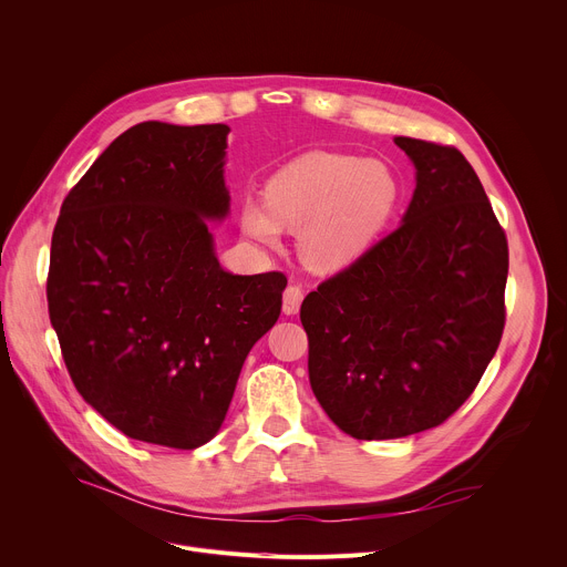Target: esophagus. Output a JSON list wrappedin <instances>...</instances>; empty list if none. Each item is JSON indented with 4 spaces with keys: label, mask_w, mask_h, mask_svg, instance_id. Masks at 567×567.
I'll return each mask as SVG.
<instances>
[{
    "label": "esophagus",
    "mask_w": 567,
    "mask_h": 567,
    "mask_svg": "<svg viewBox=\"0 0 567 567\" xmlns=\"http://www.w3.org/2000/svg\"><path fill=\"white\" fill-rule=\"evenodd\" d=\"M302 287L300 285H289L285 289V296H282V311L285 313H296L300 309V302H302Z\"/></svg>",
    "instance_id": "1"
}]
</instances>
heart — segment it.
Here are the masks:
<instances>
[{
  "mask_svg": "<svg viewBox=\"0 0 567 567\" xmlns=\"http://www.w3.org/2000/svg\"><path fill=\"white\" fill-rule=\"evenodd\" d=\"M396 202V177L381 161L311 152L267 182L265 202H245L241 228L262 245H276L282 226L298 228L305 265L337 271L368 251Z\"/></svg>",
  "mask_w": 567,
  "mask_h": 567,
  "instance_id": "heart-1",
  "label": "heart"
}]
</instances>
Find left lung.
Masks as SVG:
<instances>
[{"mask_svg": "<svg viewBox=\"0 0 567 567\" xmlns=\"http://www.w3.org/2000/svg\"><path fill=\"white\" fill-rule=\"evenodd\" d=\"M417 168L401 226L307 293L309 383L357 440L444 424L480 383L505 330L507 235L453 145L396 136Z\"/></svg>", "mask_w": 567, "mask_h": 567, "instance_id": "8db88e82", "label": "left lung"}]
</instances>
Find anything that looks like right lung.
I'll use <instances>...</instances> for the list:
<instances>
[{
  "instance_id": "right-lung-1",
  "label": "right lung",
  "mask_w": 567,
  "mask_h": 567,
  "mask_svg": "<svg viewBox=\"0 0 567 567\" xmlns=\"http://www.w3.org/2000/svg\"><path fill=\"white\" fill-rule=\"evenodd\" d=\"M228 125L145 121L62 202L49 318L75 390L132 440L190 451L219 431L287 276H233L206 219L228 213Z\"/></svg>"
}]
</instances>
